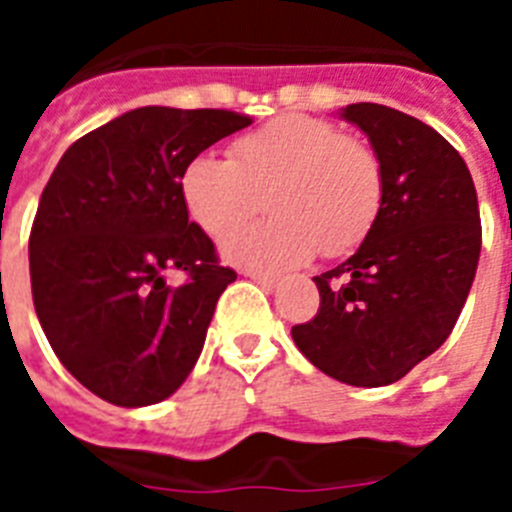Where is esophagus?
Instances as JSON below:
<instances>
[{
	"mask_svg": "<svg viewBox=\"0 0 512 512\" xmlns=\"http://www.w3.org/2000/svg\"><path fill=\"white\" fill-rule=\"evenodd\" d=\"M246 277L261 284L264 289H274L279 284V277H274V274H261V271H246Z\"/></svg>",
	"mask_w": 512,
	"mask_h": 512,
	"instance_id": "obj_1",
	"label": "esophagus"
}]
</instances>
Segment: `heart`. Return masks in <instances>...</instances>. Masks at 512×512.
Masks as SVG:
<instances>
[{"label": "heart", "mask_w": 512, "mask_h": 512, "mask_svg": "<svg viewBox=\"0 0 512 512\" xmlns=\"http://www.w3.org/2000/svg\"><path fill=\"white\" fill-rule=\"evenodd\" d=\"M182 200L207 235L220 238L270 192L269 224L223 241V256L251 271H279L315 253L343 256L372 233L384 202L382 161L364 140L323 117L279 115L241 135L230 161L200 153L182 171Z\"/></svg>", "instance_id": "heart-1"}]
</instances>
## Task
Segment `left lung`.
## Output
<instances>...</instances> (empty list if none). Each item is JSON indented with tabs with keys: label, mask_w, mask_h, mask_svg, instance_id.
Returning a JSON list of instances; mask_svg holds the SVG:
<instances>
[{
	"label": "left lung",
	"mask_w": 512,
	"mask_h": 512,
	"mask_svg": "<svg viewBox=\"0 0 512 512\" xmlns=\"http://www.w3.org/2000/svg\"><path fill=\"white\" fill-rule=\"evenodd\" d=\"M341 117L382 161V212L351 259L312 277L318 315L292 338L328 377L382 387L431 356L459 320L482 248L477 189L431 125L374 102L348 104Z\"/></svg>",
	"instance_id": "8db88e82"
}]
</instances>
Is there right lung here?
Here are the masks:
<instances>
[{"mask_svg": "<svg viewBox=\"0 0 512 512\" xmlns=\"http://www.w3.org/2000/svg\"><path fill=\"white\" fill-rule=\"evenodd\" d=\"M251 125L230 110L138 107L63 153L30 230V284L43 333L89 392L143 408L182 387L235 271L189 220L182 171ZM166 270L188 282L165 284Z\"/></svg>", "mask_w": 512, "mask_h": 512, "instance_id": "add662e5", "label": "right lung"}]
</instances>
